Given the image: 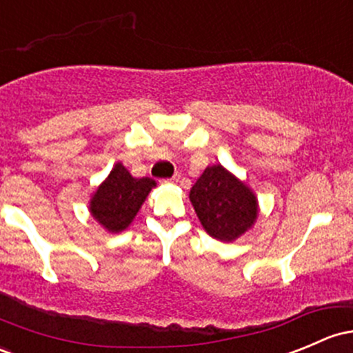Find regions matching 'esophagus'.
Segmentation results:
<instances>
[{
	"label": "esophagus",
	"instance_id": "obj_1",
	"mask_svg": "<svg viewBox=\"0 0 353 353\" xmlns=\"http://www.w3.org/2000/svg\"><path fill=\"white\" fill-rule=\"evenodd\" d=\"M163 181H165V183H178V181H180V175H175V176L168 178V180H163Z\"/></svg>",
	"mask_w": 353,
	"mask_h": 353
}]
</instances>
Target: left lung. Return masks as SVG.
Wrapping results in <instances>:
<instances>
[{"label":"left lung","mask_w":353,"mask_h":353,"mask_svg":"<svg viewBox=\"0 0 353 353\" xmlns=\"http://www.w3.org/2000/svg\"><path fill=\"white\" fill-rule=\"evenodd\" d=\"M190 202L205 232L221 242L244 236L259 217L256 193L221 163L203 170L192 187Z\"/></svg>","instance_id":"8db88e82"}]
</instances>
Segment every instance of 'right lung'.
Returning <instances> with one entry per match:
<instances>
[{
	"label": "right lung",
	"mask_w": 353,
	"mask_h": 353,
	"mask_svg": "<svg viewBox=\"0 0 353 353\" xmlns=\"http://www.w3.org/2000/svg\"><path fill=\"white\" fill-rule=\"evenodd\" d=\"M154 187L157 181L153 178H134L123 163L117 161L108 178L90 195V215L108 232H123L134 221Z\"/></svg>",
	"instance_id": "1"
}]
</instances>
